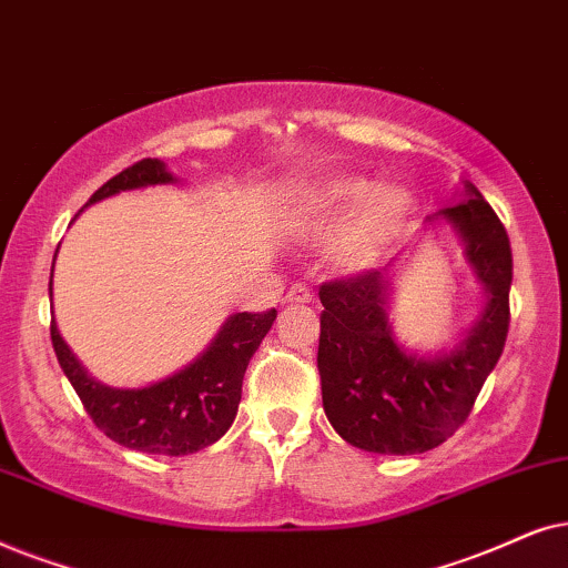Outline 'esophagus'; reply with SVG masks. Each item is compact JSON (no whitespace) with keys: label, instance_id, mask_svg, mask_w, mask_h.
<instances>
[{"label":"esophagus","instance_id":"obj_1","mask_svg":"<svg viewBox=\"0 0 568 568\" xmlns=\"http://www.w3.org/2000/svg\"><path fill=\"white\" fill-rule=\"evenodd\" d=\"M285 301H288V304H312V291H308L306 285L296 283L291 285L288 293H285Z\"/></svg>","mask_w":568,"mask_h":568}]
</instances>
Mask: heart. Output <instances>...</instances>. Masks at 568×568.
Instances as JSON below:
<instances>
[{
    "label": "heart",
    "mask_w": 568,
    "mask_h": 568,
    "mask_svg": "<svg viewBox=\"0 0 568 568\" xmlns=\"http://www.w3.org/2000/svg\"><path fill=\"white\" fill-rule=\"evenodd\" d=\"M415 215V196L403 184H372L361 176L322 181L306 196L301 236L327 241L332 267L345 275L376 270L395 252Z\"/></svg>",
    "instance_id": "obj_1"
}]
</instances>
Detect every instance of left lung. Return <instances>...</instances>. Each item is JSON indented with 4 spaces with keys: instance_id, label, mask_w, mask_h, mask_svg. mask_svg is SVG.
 <instances>
[{
    "instance_id": "1",
    "label": "left lung",
    "mask_w": 568,
    "mask_h": 568,
    "mask_svg": "<svg viewBox=\"0 0 568 568\" xmlns=\"http://www.w3.org/2000/svg\"><path fill=\"white\" fill-rule=\"evenodd\" d=\"M455 205L428 215L449 229L483 288V308L452 345H405L389 320L399 270H376L322 285L316 366L332 428L374 455H423L470 415L475 397L501 358L509 332L511 246L501 221L470 181Z\"/></svg>"
}]
</instances>
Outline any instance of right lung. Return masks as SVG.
<instances>
[{
	"instance_id": "obj_1",
	"label": "right lung",
	"mask_w": 568,
	"mask_h": 568,
	"mask_svg": "<svg viewBox=\"0 0 568 568\" xmlns=\"http://www.w3.org/2000/svg\"><path fill=\"white\" fill-rule=\"evenodd\" d=\"M165 184H179V179L163 161L148 158L105 181L85 207L121 192ZM51 280H54V264H51ZM51 285L54 283H49V296H54ZM275 316V308L267 314H231L194 361L145 387H111L98 382L64 343L57 320H51V343L59 366L78 392L88 415L111 442L145 455L181 457L210 447L231 428L239 413L246 366Z\"/></svg>"
}]
</instances>
